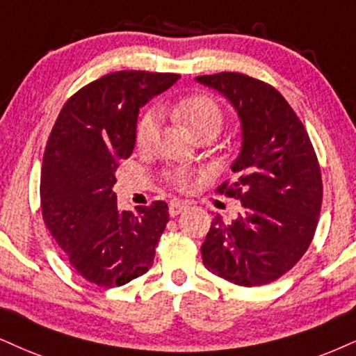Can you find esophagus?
Returning <instances> with one entry per match:
<instances>
[{
    "mask_svg": "<svg viewBox=\"0 0 356 356\" xmlns=\"http://www.w3.org/2000/svg\"><path fill=\"white\" fill-rule=\"evenodd\" d=\"M186 208H188L186 203H181V201H171L170 208H168V213H170L171 218H175V216H178L179 213L185 211Z\"/></svg>",
    "mask_w": 356,
    "mask_h": 356,
    "instance_id": "1",
    "label": "esophagus"
}]
</instances>
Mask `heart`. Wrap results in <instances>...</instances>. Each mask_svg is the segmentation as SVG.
Masks as SVG:
<instances>
[{
	"mask_svg": "<svg viewBox=\"0 0 356 356\" xmlns=\"http://www.w3.org/2000/svg\"><path fill=\"white\" fill-rule=\"evenodd\" d=\"M173 113L177 115L178 120L195 135V137L208 130H221V108H219V105L214 102L211 97H206V95H193V97L179 100V102L173 107ZM158 122H160V117H158V113L155 111L147 112L142 117L137 129V140L140 145L147 147V145H150L153 140L156 138ZM170 179L178 188H186L190 185V175H188L185 170L173 171Z\"/></svg>",
	"mask_w": 356,
	"mask_h": 356,
	"instance_id": "heart-1",
	"label": "heart"
}]
</instances>
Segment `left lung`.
<instances>
[{"label": "left lung", "instance_id": "1", "mask_svg": "<svg viewBox=\"0 0 356 356\" xmlns=\"http://www.w3.org/2000/svg\"><path fill=\"white\" fill-rule=\"evenodd\" d=\"M218 90L241 122L238 179L219 186L239 200L231 225L216 216L201 245L208 270L254 287L291 270L312 243L322 206V175L309 135L279 90L239 72L200 76Z\"/></svg>", "mask_w": 356, "mask_h": 356}]
</instances>
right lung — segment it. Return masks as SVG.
Segmentation results:
<instances>
[{"label":"right lung","mask_w":356,"mask_h":356,"mask_svg":"<svg viewBox=\"0 0 356 356\" xmlns=\"http://www.w3.org/2000/svg\"><path fill=\"white\" fill-rule=\"evenodd\" d=\"M178 74L118 71L74 94L57 117L41 166L47 229L82 277L118 287L150 269L168 222V204L120 211L118 161L131 155L138 112L170 89Z\"/></svg>","instance_id":"add662e5"}]
</instances>
